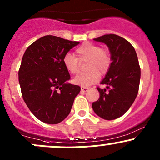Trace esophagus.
Listing matches in <instances>:
<instances>
[{
  "label": "esophagus",
  "mask_w": 160,
  "mask_h": 160,
  "mask_svg": "<svg viewBox=\"0 0 160 160\" xmlns=\"http://www.w3.org/2000/svg\"><path fill=\"white\" fill-rule=\"evenodd\" d=\"M88 90H89L88 88H86V87H81V91L83 92V93H84V92H87Z\"/></svg>",
  "instance_id": "1"
}]
</instances>
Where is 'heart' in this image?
I'll return each mask as SVG.
<instances>
[{"instance_id": "1", "label": "heart", "mask_w": 160, "mask_h": 160, "mask_svg": "<svg viewBox=\"0 0 160 160\" xmlns=\"http://www.w3.org/2000/svg\"><path fill=\"white\" fill-rule=\"evenodd\" d=\"M77 58L70 53L63 58V64L69 72L76 74L80 71L79 60L89 59L88 64V72L80 73L73 79L75 84L82 87H88L97 82L99 79V71L104 73L108 70L111 64V56L108 51L101 49L98 45L85 42L76 50Z\"/></svg>"}]
</instances>
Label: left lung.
<instances>
[{
	"label": "left lung",
	"mask_w": 160,
	"mask_h": 160,
	"mask_svg": "<svg viewBox=\"0 0 160 160\" xmlns=\"http://www.w3.org/2000/svg\"><path fill=\"white\" fill-rule=\"evenodd\" d=\"M93 40L107 45L112 62L101 82L107 85L106 89L98 88L100 98L92 108L99 117L114 120L130 108L138 94L141 77L138 56L129 42L119 35L109 34Z\"/></svg>",
	"instance_id": "1"
}]
</instances>
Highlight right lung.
<instances>
[{
    "label": "right lung",
    "instance_id": "obj_1",
    "mask_svg": "<svg viewBox=\"0 0 160 160\" xmlns=\"http://www.w3.org/2000/svg\"><path fill=\"white\" fill-rule=\"evenodd\" d=\"M80 42L53 35L38 38L25 50L18 71L22 97L31 112L50 125L70 114L80 88L69 83L63 58Z\"/></svg>",
    "mask_w": 160,
    "mask_h": 160
}]
</instances>
